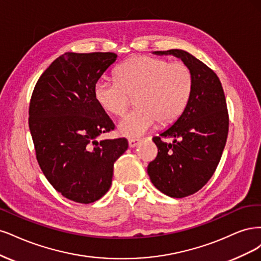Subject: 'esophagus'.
Listing matches in <instances>:
<instances>
[{
  "instance_id": "34e87169",
  "label": "esophagus",
  "mask_w": 261,
  "mask_h": 261,
  "mask_svg": "<svg viewBox=\"0 0 261 261\" xmlns=\"http://www.w3.org/2000/svg\"><path fill=\"white\" fill-rule=\"evenodd\" d=\"M128 143H129L130 147H136L140 143V140L139 139H129Z\"/></svg>"
}]
</instances>
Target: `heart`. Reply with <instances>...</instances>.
I'll list each match as a JSON object with an SVG mask.
<instances>
[{
  "mask_svg": "<svg viewBox=\"0 0 261 261\" xmlns=\"http://www.w3.org/2000/svg\"><path fill=\"white\" fill-rule=\"evenodd\" d=\"M117 80L99 78L94 85V97L105 112L123 116L136 98L137 108L119 122L124 137L137 138L147 132L156 120L173 122L184 112L193 92V74L182 62L165 58L136 56L116 70Z\"/></svg>",
  "mask_w": 261,
  "mask_h": 261,
  "instance_id": "1",
  "label": "heart"
}]
</instances>
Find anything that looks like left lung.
<instances>
[{"label":"left lung","instance_id":"1","mask_svg":"<svg viewBox=\"0 0 261 261\" xmlns=\"http://www.w3.org/2000/svg\"><path fill=\"white\" fill-rule=\"evenodd\" d=\"M154 54L180 58L193 74L189 104L171 127L153 138L158 154L147 167L156 189L182 198L199 191L216 171L228 138V108L219 78L203 62L183 49ZM162 137H173L174 142Z\"/></svg>","mask_w":261,"mask_h":261}]
</instances>
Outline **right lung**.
Returning <instances> with one entry per match:
<instances>
[{
	"instance_id": "right-lung-1",
	"label": "right lung",
	"mask_w": 261,
	"mask_h": 261,
	"mask_svg": "<svg viewBox=\"0 0 261 261\" xmlns=\"http://www.w3.org/2000/svg\"><path fill=\"white\" fill-rule=\"evenodd\" d=\"M117 55H61L41 74L32 92L29 129L42 172L61 194L90 204L111 188L114 164L128 148L120 138L97 141L115 124L94 97V85Z\"/></svg>"
}]
</instances>
